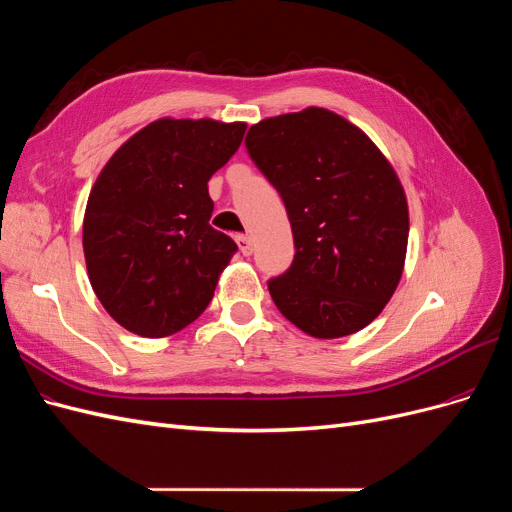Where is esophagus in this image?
<instances>
[{
  "label": "esophagus",
  "mask_w": 512,
  "mask_h": 512,
  "mask_svg": "<svg viewBox=\"0 0 512 512\" xmlns=\"http://www.w3.org/2000/svg\"><path fill=\"white\" fill-rule=\"evenodd\" d=\"M237 243H239V250L243 256H250L254 252V245H252V237L247 235H239L237 237Z\"/></svg>",
  "instance_id": "34e87169"
}]
</instances>
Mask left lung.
Masks as SVG:
<instances>
[{
  "label": "left lung",
  "instance_id": "left-lung-1",
  "mask_svg": "<svg viewBox=\"0 0 512 512\" xmlns=\"http://www.w3.org/2000/svg\"><path fill=\"white\" fill-rule=\"evenodd\" d=\"M245 149L292 226V265L267 282L273 303L312 337L361 331L404 271L410 224L395 170L359 128L314 106L256 123Z\"/></svg>",
  "mask_w": 512,
  "mask_h": 512
}]
</instances>
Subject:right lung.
Listing matches in <instances>:
<instances>
[{"label": "right lung", "mask_w": 512, "mask_h": 512, "mask_svg": "<svg viewBox=\"0 0 512 512\" xmlns=\"http://www.w3.org/2000/svg\"><path fill=\"white\" fill-rule=\"evenodd\" d=\"M245 123L158 119L108 160L87 200L89 282L123 329L166 337L205 312L237 243L209 224L207 183Z\"/></svg>", "instance_id": "obj_1"}]
</instances>
